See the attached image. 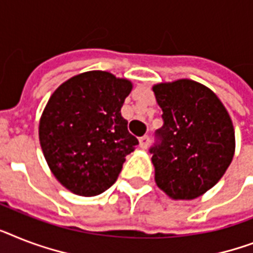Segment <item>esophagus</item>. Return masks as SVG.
Segmentation results:
<instances>
[{
    "label": "esophagus",
    "instance_id": "obj_1",
    "mask_svg": "<svg viewBox=\"0 0 253 253\" xmlns=\"http://www.w3.org/2000/svg\"><path fill=\"white\" fill-rule=\"evenodd\" d=\"M139 144H140V148H143V149H147L148 144H149V137H148L147 135L141 136L140 139H139Z\"/></svg>",
    "mask_w": 253,
    "mask_h": 253
}]
</instances>
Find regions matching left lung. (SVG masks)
I'll return each instance as SVG.
<instances>
[{
  "label": "left lung",
  "instance_id": "1",
  "mask_svg": "<svg viewBox=\"0 0 253 253\" xmlns=\"http://www.w3.org/2000/svg\"><path fill=\"white\" fill-rule=\"evenodd\" d=\"M164 125L149 149L160 190L174 200H192L218 182L233 161L235 131L217 94L191 79L153 85Z\"/></svg>",
  "mask_w": 253,
  "mask_h": 253
}]
</instances>
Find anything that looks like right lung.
<instances>
[{"label":"right lung","instance_id":"1","mask_svg":"<svg viewBox=\"0 0 253 253\" xmlns=\"http://www.w3.org/2000/svg\"><path fill=\"white\" fill-rule=\"evenodd\" d=\"M132 83L108 71L70 78L49 98L39 139L55 179L73 194L96 196L114 184L139 141L121 114Z\"/></svg>","mask_w":253,"mask_h":253}]
</instances>
